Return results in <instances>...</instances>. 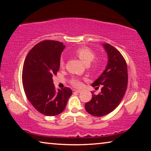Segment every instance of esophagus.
Segmentation results:
<instances>
[{
  "label": "esophagus",
  "instance_id": "1",
  "mask_svg": "<svg viewBox=\"0 0 151 151\" xmlns=\"http://www.w3.org/2000/svg\"><path fill=\"white\" fill-rule=\"evenodd\" d=\"M81 91V90H75V89H74L73 90V93H80Z\"/></svg>",
  "mask_w": 151,
  "mask_h": 151
}]
</instances>
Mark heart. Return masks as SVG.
Wrapping results in <instances>:
<instances>
[{
    "label": "heart",
    "mask_w": 151,
    "mask_h": 151,
    "mask_svg": "<svg viewBox=\"0 0 151 151\" xmlns=\"http://www.w3.org/2000/svg\"><path fill=\"white\" fill-rule=\"evenodd\" d=\"M75 55L86 65H89L95 58V53L91 48L87 47H82L77 48L75 51ZM59 66L61 68H64V66H65V60L63 58H61L59 61ZM99 66H100V63L99 61H94L91 66V70L93 72H95L98 70ZM70 83L71 85L76 88H80L83 85L80 79L75 77L71 78Z\"/></svg>",
    "instance_id": "heart-1"
}]
</instances>
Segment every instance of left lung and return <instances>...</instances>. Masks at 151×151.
Masks as SVG:
<instances>
[{"mask_svg":"<svg viewBox=\"0 0 151 151\" xmlns=\"http://www.w3.org/2000/svg\"><path fill=\"white\" fill-rule=\"evenodd\" d=\"M103 47L108 55V64L103 74L92 84L93 87H103L97 95L91 92V100L85 106L86 112L94 116H103L113 111L121 103L128 85L127 65L123 56L111 45L104 44Z\"/></svg>","mask_w":151,"mask_h":151,"instance_id":"obj_1","label":"left lung"}]
</instances>
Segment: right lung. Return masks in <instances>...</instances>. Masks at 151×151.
<instances>
[{"mask_svg": "<svg viewBox=\"0 0 151 151\" xmlns=\"http://www.w3.org/2000/svg\"><path fill=\"white\" fill-rule=\"evenodd\" d=\"M65 46L61 42L45 40L30 50L22 68V85L28 100L45 116H56L65 110L73 91L65 87L57 91L52 75L59 69L60 55Z\"/></svg>", "mask_w": 151, "mask_h": 151, "instance_id": "right-lung-1", "label": "right lung"}]
</instances>
